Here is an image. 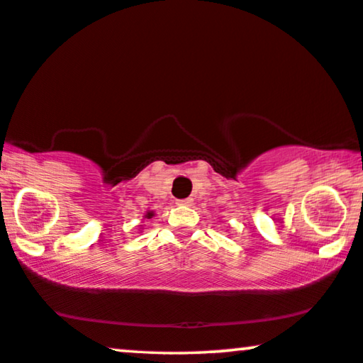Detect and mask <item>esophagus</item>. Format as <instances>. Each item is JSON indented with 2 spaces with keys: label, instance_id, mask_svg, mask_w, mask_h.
Segmentation results:
<instances>
[{
  "label": "esophagus",
  "instance_id": "1",
  "mask_svg": "<svg viewBox=\"0 0 363 363\" xmlns=\"http://www.w3.org/2000/svg\"><path fill=\"white\" fill-rule=\"evenodd\" d=\"M191 201H193V199H190V198L177 199V204H178V206H191Z\"/></svg>",
  "mask_w": 363,
  "mask_h": 363
}]
</instances>
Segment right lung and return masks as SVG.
Returning <instances> with one entry per match:
<instances>
[{"label": "right lung", "instance_id": "add662e5", "mask_svg": "<svg viewBox=\"0 0 363 363\" xmlns=\"http://www.w3.org/2000/svg\"><path fill=\"white\" fill-rule=\"evenodd\" d=\"M154 216H155V213H154V211H147V213L144 214V218H145V219H152ZM143 229H144V228H139V233H143Z\"/></svg>", "mask_w": 363, "mask_h": 363}]
</instances>
